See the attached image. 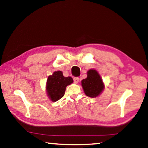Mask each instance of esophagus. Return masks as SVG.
<instances>
[{"mask_svg": "<svg viewBox=\"0 0 148 148\" xmlns=\"http://www.w3.org/2000/svg\"><path fill=\"white\" fill-rule=\"evenodd\" d=\"M79 81V77H74V82L75 83H77Z\"/></svg>", "mask_w": 148, "mask_h": 148, "instance_id": "obj_1", "label": "esophagus"}]
</instances>
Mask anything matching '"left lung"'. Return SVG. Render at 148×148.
Instances as JSON below:
<instances>
[{
	"label": "left lung",
	"instance_id": "1",
	"mask_svg": "<svg viewBox=\"0 0 148 148\" xmlns=\"http://www.w3.org/2000/svg\"><path fill=\"white\" fill-rule=\"evenodd\" d=\"M82 85L85 95L88 97L98 96L102 92L104 85L97 71L90 69L87 72V78L82 81Z\"/></svg>",
	"mask_w": 148,
	"mask_h": 148
}]
</instances>
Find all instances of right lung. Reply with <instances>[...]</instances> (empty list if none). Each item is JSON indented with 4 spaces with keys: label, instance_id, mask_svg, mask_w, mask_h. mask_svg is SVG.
Segmentation results:
<instances>
[{
    "label": "right lung",
    "instance_id": "right-lung-1",
    "mask_svg": "<svg viewBox=\"0 0 148 148\" xmlns=\"http://www.w3.org/2000/svg\"><path fill=\"white\" fill-rule=\"evenodd\" d=\"M73 83L71 77H65L61 71H56L49 76L47 82V92L52 101H56L65 95L67 85Z\"/></svg>",
    "mask_w": 148,
    "mask_h": 148
}]
</instances>
